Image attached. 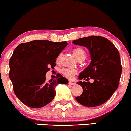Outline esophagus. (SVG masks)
Listing matches in <instances>:
<instances>
[{"label": "esophagus", "mask_w": 131, "mask_h": 131, "mask_svg": "<svg viewBox=\"0 0 131 131\" xmlns=\"http://www.w3.org/2000/svg\"><path fill=\"white\" fill-rule=\"evenodd\" d=\"M69 85H76V83H73V82H69Z\"/></svg>", "instance_id": "34e87169"}]
</instances>
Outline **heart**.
<instances>
[{
    "label": "heart",
    "mask_w": 131,
    "mask_h": 131,
    "mask_svg": "<svg viewBox=\"0 0 131 131\" xmlns=\"http://www.w3.org/2000/svg\"><path fill=\"white\" fill-rule=\"evenodd\" d=\"M73 52L76 57V58L79 61H82L85 60L86 57V54L85 51L81 48H76L73 49ZM61 56V54L58 55V56L57 58V61H58L60 60ZM61 73L64 75V76L68 79H72L74 77V74H76L77 71L75 69H67V68H64L61 70Z\"/></svg>",
    "instance_id": "b5f03b06"
}]
</instances>
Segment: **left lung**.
I'll return each instance as SVG.
<instances>
[{
  "instance_id": "8db88e82",
  "label": "left lung",
  "mask_w": 131,
  "mask_h": 131,
  "mask_svg": "<svg viewBox=\"0 0 131 131\" xmlns=\"http://www.w3.org/2000/svg\"><path fill=\"white\" fill-rule=\"evenodd\" d=\"M78 45L89 49L91 63L80 73V80L93 79L94 82H78L83 92L76 101L89 107L105 103L117 89L121 78L122 65L119 51L112 42L105 37L91 36L73 41Z\"/></svg>"
}]
</instances>
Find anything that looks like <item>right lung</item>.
<instances>
[{
  "instance_id": "1",
  "label": "right lung",
  "mask_w": 131,
  "mask_h": 131,
  "mask_svg": "<svg viewBox=\"0 0 131 131\" xmlns=\"http://www.w3.org/2000/svg\"><path fill=\"white\" fill-rule=\"evenodd\" d=\"M67 45L66 42L35 40L19 44L9 61V76L17 97L27 106L41 108L52 101L57 84H67L61 75L46 80V73L55 66L56 58Z\"/></svg>"
}]
</instances>
